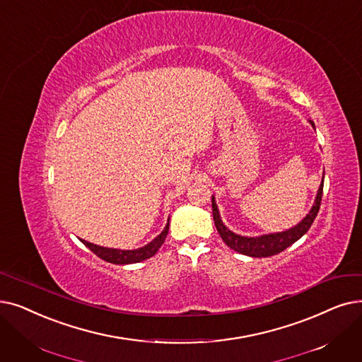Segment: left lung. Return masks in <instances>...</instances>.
I'll list each match as a JSON object with an SVG mask.
<instances>
[{
  "label": "left lung",
  "mask_w": 362,
  "mask_h": 362,
  "mask_svg": "<svg viewBox=\"0 0 362 362\" xmlns=\"http://www.w3.org/2000/svg\"><path fill=\"white\" fill-rule=\"evenodd\" d=\"M313 125V122H312ZM322 187H324V177L321 182V186L318 189V195L315 198V204H313L312 210L309 214L302 220L300 223L294 226L293 229H288L286 232H279V233H271V235H263V237H256V238H248V237H241V235H237L230 232L220 220L218 210L214 202V197L211 198V206H213V218H214V225L217 228V232L222 237L223 243L230 247L232 250L237 251V253L251 256V257H269L275 256L281 251H284L287 247L294 244L297 240H300L303 235L309 230L312 226L313 220H315L320 207H321V199H322Z\"/></svg>",
  "instance_id": "left-lung-1"
}]
</instances>
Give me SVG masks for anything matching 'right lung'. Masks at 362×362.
Returning <instances> with one entry per match:
<instances>
[{
  "label": "right lung",
  "mask_w": 362,
  "mask_h": 362,
  "mask_svg": "<svg viewBox=\"0 0 362 362\" xmlns=\"http://www.w3.org/2000/svg\"><path fill=\"white\" fill-rule=\"evenodd\" d=\"M168 226H170V223H167L164 230L153 241H151L148 245H145L142 248H137V250L106 248V247L94 245V244L87 243L84 240H81V241L86 247H88L93 251L94 255H96L98 257H100L105 262L114 263V264H130V263H137V262H142V260H146V259L152 257L156 253V251L160 250V247L163 245V243L167 237V233H168Z\"/></svg>",
  "instance_id": "add662e5"
}]
</instances>
